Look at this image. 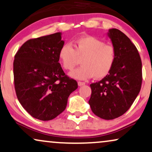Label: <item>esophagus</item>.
Masks as SVG:
<instances>
[{"instance_id":"1","label":"esophagus","mask_w":152,"mask_h":152,"mask_svg":"<svg viewBox=\"0 0 152 152\" xmlns=\"http://www.w3.org/2000/svg\"><path fill=\"white\" fill-rule=\"evenodd\" d=\"M77 84H78V86H83V85H84V84H85V82H78Z\"/></svg>"}]
</instances>
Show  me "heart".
Segmentation results:
<instances>
[{"label": "heart", "mask_w": 152, "mask_h": 152, "mask_svg": "<svg viewBox=\"0 0 152 152\" xmlns=\"http://www.w3.org/2000/svg\"><path fill=\"white\" fill-rule=\"evenodd\" d=\"M74 45L75 49L71 44H65L58 52L59 61L67 70H72L78 59L82 58V66L69 74L71 77L80 80L93 77L102 79L110 73L116 60V50L112 45L87 35L78 38Z\"/></svg>", "instance_id": "heart-1"}]
</instances>
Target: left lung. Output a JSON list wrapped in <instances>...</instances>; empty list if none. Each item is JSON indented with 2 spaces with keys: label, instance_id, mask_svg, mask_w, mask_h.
<instances>
[{
  "label": "left lung",
  "instance_id": "1",
  "mask_svg": "<svg viewBox=\"0 0 152 152\" xmlns=\"http://www.w3.org/2000/svg\"><path fill=\"white\" fill-rule=\"evenodd\" d=\"M107 35L116 50V60L107 76L90 84L88 103L96 116L110 120L131 107L140 91L142 75L140 56L131 40L117 28L110 29Z\"/></svg>",
  "mask_w": 152,
  "mask_h": 152
}]
</instances>
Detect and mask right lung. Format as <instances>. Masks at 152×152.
<instances>
[{"label": "right lung", "mask_w": 152, "mask_h": 152, "mask_svg": "<svg viewBox=\"0 0 152 152\" xmlns=\"http://www.w3.org/2000/svg\"><path fill=\"white\" fill-rule=\"evenodd\" d=\"M64 45L61 33L58 32L26 41L15 56L16 94L22 107L35 119L50 121L56 117L78 87L58 62Z\"/></svg>", "instance_id": "1"}]
</instances>
